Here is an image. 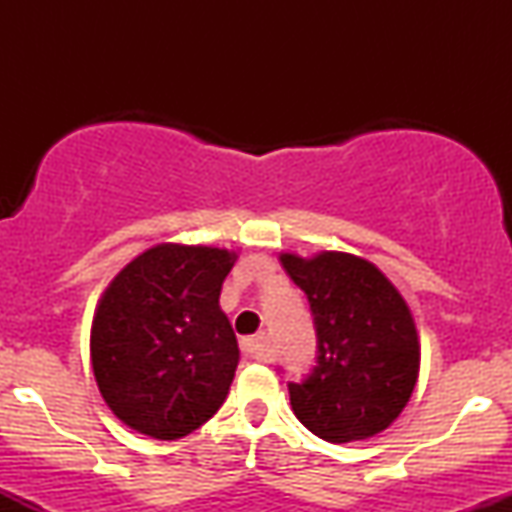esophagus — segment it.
<instances>
[{
    "label": "esophagus",
    "instance_id": "esophagus-1",
    "mask_svg": "<svg viewBox=\"0 0 512 512\" xmlns=\"http://www.w3.org/2000/svg\"><path fill=\"white\" fill-rule=\"evenodd\" d=\"M240 349H243V354L248 358L264 361V356H267V339H264V334H255V337L243 339V342H240Z\"/></svg>",
    "mask_w": 512,
    "mask_h": 512
}]
</instances>
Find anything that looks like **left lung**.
<instances>
[{
  "mask_svg": "<svg viewBox=\"0 0 512 512\" xmlns=\"http://www.w3.org/2000/svg\"><path fill=\"white\" fill-rule=\"evenodd\" d=\"M279 260L308 296L317 330V366L301 385L289 383L293 414L327 443L373 438L402 414L419 380L407 301L373 262L349 252Z\"/></svg>",
  "mask_w": 512,
  "mask_h": 512,
  "instance_id": "1",
  "label": "left lung"
}]
</instances>
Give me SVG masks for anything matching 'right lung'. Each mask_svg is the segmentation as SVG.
<instances>
[{
	"label": "right lung",
	"mask_w": 512,
	"mask_h": 512,
	"mask_svg": "<svg viewBox=\"0 0 512 512\" xmlns=\"http://www.w3.org/2000/svg\"><path fill=\"white\" fill-rule=\"evenodd\" d=\"M236 260L226 248L161 243L125 264L103 291L91 366L122 424L178 440L219 411L240 361L219 305Z\"/></svg>",
	"instance_id": "right-lung-1"
}]
</instances>
